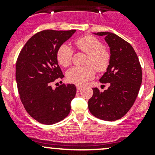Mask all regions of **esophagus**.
Here are the masks:
<instances>
[{
    "label": "esophagus",
    "mask_w": 155,
    "mask_h": 155,
    "mask_svg": "<svg viewBox=\"0 0 155 155\" xmlns=\"http://www.w3.org/2000/svg\"><path fill=\"white\" fill-rule=\"evenodd\" d=\"M82 86H79V85H76V89H77V91H80L82 90Z\"/></svg>",
    "instance_id": "obj_1"
}]
</instances>
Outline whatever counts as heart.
I'll list each match as a JSON object with an SVG mask.
<instances>
[{
	"instance_id": "heart-1",
	"label": "heart",
	"mask_w": 155,
	"mask_h": 155,
	"mask_svg": "<svg viewBox=\"0 0 155 155\" xmlns=\"http://www.w3.org/2000/svg\"><path fill=\"white\" fill-rule=\"evenodd\" d=\"M75 45L78 49L87 54L85 62L87 65L71 68L67 72V78L69 82L82 85L94 78L95 73L93 66L99 73L107 70L110 62V54L104 47L103 43L93 36L80 37L75 41ZM73 54V49L69 45L62 44L57 51L58 61L61 66L68 67L71 64Z\"/></svg>"
}]
</instances>
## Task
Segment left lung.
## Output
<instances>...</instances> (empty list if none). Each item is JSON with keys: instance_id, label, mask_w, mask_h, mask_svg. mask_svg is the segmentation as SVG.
Returning a JSON list of instances; mask_svg holds the SVG:
<instances>
[{"instance_id": "left-lung-1", "label": "left lung", "mask_w": 155, "mask_h": 155, "mask_svg": "<svg viewBox=\"0 0 155 155\" xmlns=\"http://www.w3.org/2000/svg\"><path fill=\"white\" fill-rule=\"evenodd\" d=\"M104 36L110 49V62L107 72L100 79L109 83L104 91L93 87L88 109L94 116L112 121L122 118L136 101L142 84V68L137 53L127 42L111 32L94 33Z\"/></svg>"}]
</instances>
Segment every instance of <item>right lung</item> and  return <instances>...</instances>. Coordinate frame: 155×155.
Instances as JSON below:
<instances>
[{"label": "right lung", "mask_w": 155, "mask_h": 155, "mask_svg": "<svg viewBox=\"0 0 155 155\" xmlns=\"http://www.w3.org/2000/svg\"><path fill=\"white\" fill-rule=\"evenodd\" d=\"M76 30H46L37 33L25 43L15 65V79L20 99L28 113L44 124L64 119L76 94L73 84H62L55 89L51 83L64 75L57 59L59 47Z\"/></svg>", "instance_id": "1"}]
</instances>
